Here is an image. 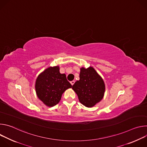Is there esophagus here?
<instances>
[{"mask_svg":"<svg viewBox=\"0 0 147 147\" xmlns=\"http://www.w3.org/2000/svg\"><path fill=\"white\" fill-rule=\"evenodd\" d=\"M74 82H75V81H71V82H70V83H71V84L73 86L74 84Z\"/></svg>","mask_w":147,"mask_h":147,"instance_id":"34e87169","label":"esophagus"}]
</instances>
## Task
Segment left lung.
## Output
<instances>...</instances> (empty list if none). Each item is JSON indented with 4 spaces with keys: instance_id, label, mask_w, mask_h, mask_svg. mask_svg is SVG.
<instances>
[{
    "instance_id": "8db88e82",
    "label": "left lung",
    "mask_w": 147,
    "mask_h": 147,
    "mask_svg": "<svg viewBox=\"0 0 147 147\" xmlns=\"http://www.w3.org/2000/svg\"><path fill=\"white\" fill-rule=\"evenodd\" d=\"M79 101L87 108H92L103 98L105 85L103 78L94 67L80 68V80L72 86Z\"/></svg>"
}]
</instances>
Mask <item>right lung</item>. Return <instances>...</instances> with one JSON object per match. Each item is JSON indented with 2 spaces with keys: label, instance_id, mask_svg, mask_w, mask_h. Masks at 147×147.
Instances as JSON below:
<instances>
[{
  "label": "right lung",
  "instance_id": "obj_1",
  "mask_svg": "<svg viewBox=\"0 0 147 147\" xmlns=\"http://www.w3.org/2000/svg\"><path fill=\"white\" fill-rule=\"evenodd\" d=\"M59 70V66L49 67L38 75L35 81L36 95L48 107L57 105L63 92L72 87L66 74H61Z\"/></svg>",
  "mask_w": 147,
  "mask_h": 147
}]
</instances>
